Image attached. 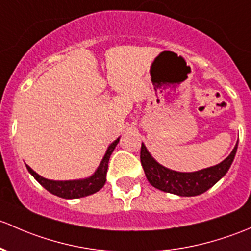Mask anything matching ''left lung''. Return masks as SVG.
I'll use <instances>...</instances> for the list:
<instances>
[{
  "instance_id": "left-lung-1",
  "label": "left lung",
  "mask_w": 251,
  "mask_h": 251,
  "mask_svg": "<svg viewBox=\"0 0 251 251\" xmlns=\"http://www.w3.org/2000/svg\"><path fill=\"white\" fill-rule=\"evenodd\" d=\"M237 146H238V141L233 151L220 164L195 173H179L167 169L152 158L144 144H141L140 161L145 175L153 187L163 192L181 196V197H191V196L202 195L209 188L213 187L226 174L236 156Z\"/></svg>"
}]
</instances>
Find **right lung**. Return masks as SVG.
<instances>
[{"label":"right lung","mask_w":251,"mask_h":251,"mask_svg":"<svg viewBox=\"0 0 251 251\" xmlns=\"http://www.w3.org/2000/svg\"><path fill=\"white\" fill-rule=\"evenodd\" d=\"M120 139L113 141L112 144L108 146L106 153H105L104 158H102L101 163L97 172L92 175L90 177L84 180H74V181H53V180L45 179V177L40 176L36 172L26 165L27 170L31 173L33 177L37 180L46 190L49 191L53 195L58 196V197L66 198V200H72V198H81L86 197V196L93 195V193L98 192L102 186L105 185L106 181V173L108 167V159H110L111 153L115 150L116 145L118 144Z\"/></svg>","instance_id":"obj_1"}]
</instances>
